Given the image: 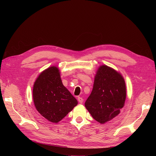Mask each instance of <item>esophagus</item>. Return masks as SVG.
I'll return each mask as SVG.
<instances>
[{"mask_svg":"<svg viewBox=\"0 0 156 156\" xmlns=\"http://www.w3.org/2000/svg\"><path fill=\"white\" fill-rule=\"evenodd\" d=\"M78 102H79V103L82 104V103H83V99H82V97H78Z\"/></svg>","mask_w":156,"mask_h":156,"instance_id":"esophagus-1","label":"esophagus"}]
</instances>
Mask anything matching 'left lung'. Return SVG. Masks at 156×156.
<instances>
[{
    "mask_svg": "<svg viewBox=\"0 0 156 156\" xmlns=\"http://www.w3.org/2000/svg\"><path fill=\"white\" fill-rule=\"evenodd\" d=\"M126 95L123 78L114 69L103 65L97 72L85 108L95 120L104 124L118 115L125 105Z\"/></svg>",
    "mask_w": 156,
    "mask_h": 156,
    "instance_id": "left-lung-1",
    "label": "left lung"
}]
</instances>
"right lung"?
<instances>
[{
	"label": "right lung",
	"instance_id": "right-lung-1",
	"mask_svg": "<svg viewBox=\"0 0 156 156\" xmlns=\"http://www.w3.org/2000/svg\"><path fill=\"white\" fill-rule=\"evenodd\" d=\"M36 109L45 118L58 122L78 104L77 100L66 88L59 69L51 67L38 76L33 89Z\"/></svg>",
	"mask_w": 156,
	"mask_h": 156
}]
</instances>
